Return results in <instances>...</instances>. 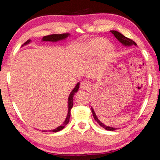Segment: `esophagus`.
<instances>
[{"label":"esophagus","instance_id":"34e87169","mask_svg":"<svg viewBox=\"0 0 160 160\" xmlns=\"http://www.w3.org/2000/svg\"><path fill=\"white\" fill-rule=\"evenodd\" d=\"M91 87V84H90V82H87V81H83L82 82H81L80 84V87L81 89H89Z\"/></svg>","mask_w":160,"mask_h":160}]
</instances>
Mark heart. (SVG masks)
<instances>
[{
  "label": "heart",
  "instance_id": "b5f03b06",
  "mask_svg": "<svg viewBox=\"0 0 160 160\" xmlns=\"http://www.w3.org/2000/svg\"><path fill=\"white\" fill-rule=\"evenodd\" d=\"M80 52L83 58H95L101 55L102 60L109 62L114 54V47L106 38L97 37L83 44Z\"/></svg>",
  "mask_w": 160,
  "mask_h": 160
}]
</instances>
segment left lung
Here are the masks:
<instances>
[{"instance_id": "1", "label": "left lung", "mask_w": 160, "mask_h": 160, "mask_svg": "<svg viewBox=\"0 0 160 160\" xmlns=\"http://www.w3.org/2000/svg\"><path fill=\"white\" fill-rule=\"evenodd\" d=\"M111 32H112V33L113 34V36L116 37V38H117V40L119 41L122 45L124 46V47H130V46H132V45L137 46L136 43H135V41H133L132 40H131V39H130V38H127V37L123 36V35H122V33H120L119 32L116 31V30H111ZM92 115L94 117V119H95V121L97 122L102 127V128H103L104 129H106V130H109V131H113V130H117V128H111V127L107 126V125H106V124H102V122L100 121L99 119H98V118L97 117V115H96V113L95 112V111H94V109L92 108Z\"/></svg>"}]
</instances>
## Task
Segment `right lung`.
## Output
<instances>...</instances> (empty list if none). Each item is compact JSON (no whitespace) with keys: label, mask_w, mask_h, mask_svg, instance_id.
Returning <instances> with one entry per match:
<instances>
[{"label":"right lung","mask_w":160,"mask_h":160,"mask_svg":"<svg viewBox=\"0 0 160 160\" xmlns=\"http://www.w3.org/2000/svg\"><path fill=\"white\" fill-rule=\"evenodd\" d=\"M68 36H70L69 33L49 35V36H43V38H42V41H51V42H57V41H59L65 40V39L68 38ZM30 41H30V39H29V40H28L25 43H24V44L22 46V47H23V46L27 45V44H28V43H30ZM79 84H80L79 82H78L77 84H76V87H74V89L71 91V94H70V95L68 97V112L66 119H65V121L63 122V123L61 124L60 126L58 127V128L54 129V130H49V132H58V131H60L61 130H62V129L65 127V125H67V124H68L70 117H71V110L72 107H73V96L78 92V88H79ZM42 132H47V130H42Z\"/></svg>","instance_id":"1"}]
</instances>
